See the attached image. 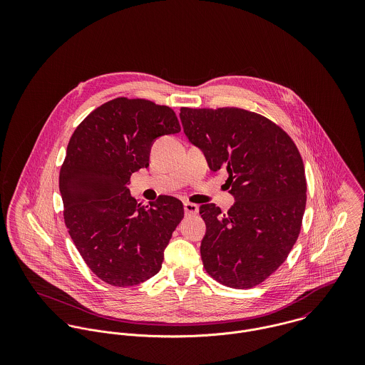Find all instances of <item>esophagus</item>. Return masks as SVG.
<instances>
[{"mask_svg": "<svg viewBox=\"0 0 365 365\" xmlns=\"http://www.w3.org/2000/svg\"><path fill=\"white\" fill-rule=\"evenodd\" d=\"M198 205H195V204H191V202H185L184 204V212H185V215H188V216H191V215H197L198 213Z\"/></svg>", "mask_w": 365, "mask_h": 365, "instance_id": "obj_1", "label": "esophagus"}]
</instances>
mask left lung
<instances>
[{
    "label": "left lung",
    "instance_id": "left-lung-1",
    "mask_svg": "<svg viewBox=\"0 0 365 365\" xmlns=\"http://www.w3.org/2000/svg\"><path fill=\"white\" fill-rule=\"evenodd\" d=\"M188 140L209 168L227 173L235 197L227 213L200 207L207 223L201 257L210 277L232 288H252L269 277L294 247L307 205L302 157L274 122L240 108H181Z\"/></svg>",
    "mask_w": 365,
    "mask_h": 365
}]
</instances>
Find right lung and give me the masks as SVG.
I'll return each mask as SVG.
<instances>
[{"label": "right lung", "instance_id": "1", "mask_svg": "<svg viewBox=\"0 0 365 365\" xmlns=\"http://www.w3.org/2000/svg\"><path fill=\"white\" fill-rule=\"evenodd\" d=\"M180 130L165 105L115 98L94 109L68 142L58 177L64 222L86 264L109 285H138L161 268L182 202L161 195L150 207L140 204L128 182L149 167L157 138Z\"/></svg>", "mask_w": 365, "mask_h": 365}]
</instances>
